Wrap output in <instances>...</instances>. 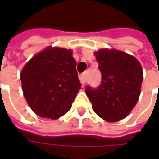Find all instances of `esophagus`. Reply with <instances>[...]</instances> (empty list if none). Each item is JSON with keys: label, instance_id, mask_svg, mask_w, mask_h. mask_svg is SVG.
<instances>
[{"label": "esophagus", "instance_id": "esophagus-1", "mask_svg": "<svg viewBox=\"0 0 159 159\" xmlns=\"http://www.w3.org/2000/svg\"><path fill=\"white\" fill-rule=\"evenodd\" d=\"M79 79H80V82H81V83H82V85H83V86H84V85H85V83H86V79H85V75H84V74H82V75H80Z\"/></svg>", "mask_w": 159, "mask_h": 159}]
</instances>
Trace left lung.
<instances>
[{
    "label": "left lung",
    "mask_w": 159,
    "mask_h": 159,
    "mask_svg": "<svg viewBox=\"0 0 159 159\" xmlns=\"http://www.w3.org/2000/svg\"><path fill=\"white\" fill-rule=\"evenodd\" d=\"M101 83L87 86L93 111L106 121L126 117L138 101L143 79L142 68L134 57L118 50L100 49L95 53Z\"/></svg>",
    "instance_id": "8db88e82"
}]
</instances>
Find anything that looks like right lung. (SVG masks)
I'll list each match as a JSON object with an SVG mask.
<instances>
[{
    "mask_svg": "<svg viewBox=\"0 0 159 159\" xmlns=\"http://www.w3.org/2000/svg\"><path fill=\"white\" fill-rule=\"evenodd\" d=\"M72 51L50 48L34 56L20 74L23 92L38 116L56 119L71 107L81 89Z\"/></svg>",
    "mask_w": 159,
    "mask_h": 159,
    "instance_id": "obj_1",
    "label": "right lung"
}]
</instances>
